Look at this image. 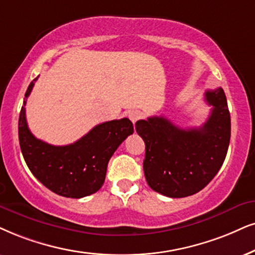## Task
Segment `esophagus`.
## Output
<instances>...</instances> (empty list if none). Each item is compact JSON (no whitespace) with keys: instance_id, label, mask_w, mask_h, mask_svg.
<instances>
[{"instance_id":"34e87169","label":"esophagus","mask_w":255,"mask_h":255,"mask_svg":"<svg viewBox=\"0 0 255 255\" xmlns=\"http://www.w3.org/2000/svg\"><path fill=\"white\" fill-rule=\"evenodd\" d=\"M141 117H142V114H141V112L138 111H130L128 113V118L130 119V121L133 122V124H135L137 120H140Z\"/></svg>"}]
</instances>
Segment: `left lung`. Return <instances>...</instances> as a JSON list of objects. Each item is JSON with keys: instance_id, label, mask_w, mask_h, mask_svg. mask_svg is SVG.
I'll use <instances>...</instances> for the list:
<instances>
[{"instance_id": "1", "label": "left lung", "mask_w": 255, "mask_h": 255, "mask_svg": "<svg viewBox=\"0 0 255 255\" xmlns=\"http://www.w3.org/2000/svg\"><path fill=\"white\" fill-rule=\"evenodd\" d=\"M212 106L208 120L199 128L182 129L163 117L135 124L143 138V172L153 191L169 198H185L205 188L217 175L231 140V115L224 89L205 93Z\"/></svg>"}]
</instances>
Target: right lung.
I'll use <instances>...</instances> for the list:
<instances>
[{
  "label": "right lung",
  "mask_w": 255,
  "mask_h": 255,
  "mask_svg": "<svg viewBox=\"0 0 255 255\" xmlns=\"http://www.w3.org/2000/svg\"><path fill=\"white\" fill-rule=\"evenodd\" d=\"M36 80L25 92L18 119V140L28 168L42 185L66 198L80 199L98 192L105 182L112 155L133 134V124L126 118L104 122L67 146L38 140L29 130L25 119V101Z\"/></svg>",
  "instance_id": "1"
}]
</instances>
